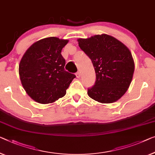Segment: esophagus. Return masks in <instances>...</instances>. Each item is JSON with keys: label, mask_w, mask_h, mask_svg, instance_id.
<instances>
[{"label": "esophagus", "mask_w": 155, "mask_h": 155, "mask_svg": "<svg viewBox=\"0 0 155 155\" xmlns=\"http://www.w3.org/2000/svg\"><path fill=\"white\" fill-rule=\"evenodd\" d=\"M76 76H77V78H80V77H81V73L79 72V71H77V72L76 73Z\"/></svg>", "instance_id": "esophagus-1"}]
</instances>
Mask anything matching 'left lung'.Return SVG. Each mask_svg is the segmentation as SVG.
<instances>
[{"label":"left lung","instance_id":"left-lung-1","mask_svg":"<svg viewBox=\"0 0 155 155\" xmlns=\"http://www.w3.org/2000/svg\"><path fill=\"white\" fill-rule=\"evenodd\" d=\"M81 49L91 58L96 74L90 97L104 104L118 100L127 91L134 71V62L129 48L114 37L97 35L78 40Z\"/></svg>","mask_w":155,"mask_h":155}]
</instances>
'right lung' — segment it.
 I'll use <instances>...</instances> for the list:
<instances>
[{
    "instance_id": "obj_1",
    "label": "right lung",
    "mask_w": 155,
    "mask_h": 155,
    "mask_svg": "<svg viewBox=\"0 0 155 155\" xmlns=\"http://www.w3.org/2000/svg\"><path fill=\"white\" fill-rule=\"evenodd\" d=\"M68 40L51 37L32 45L21 60L18 73L26 93L37 102L53 103L65 95L76 77L64 70L65 60L61 55Z\"/></svg>"
}]
</instances>
